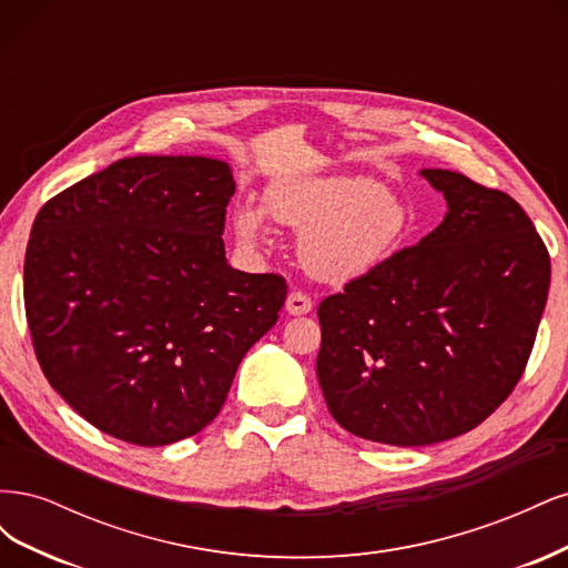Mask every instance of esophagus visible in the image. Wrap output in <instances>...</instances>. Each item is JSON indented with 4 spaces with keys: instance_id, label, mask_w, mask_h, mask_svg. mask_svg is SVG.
<instances>
[{
    "instance_id": "esophagus-1",
    "label": "esophagus",
    "mask_w": 568,
    "mask_h": 568,
    "mask_svg": "<svg viewBox=\"0 0 568 568\" xmlns=\"http://www.w3.org/2000/svg\"><path fill=\"white\" fill-rule=\"evenodd\" d=\"M313 311V301L307 298L301 291H291L286 296V313L288 315H307Z\"/></svg>"
}]
</instances>
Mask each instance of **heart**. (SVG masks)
Masks as SVG:
<instances>
[{
	"label": "heart",
	"mask_w": 568,
	"mask_h": 568,
	"mask_svg": "<svg viewBox=\"0 0 568 568\" xmlns=\"http://www.w3.org/2000/svg\"><path fill=\"white\" fill-rule=\"evenodd\" d=\"M265 213L296 232L305 272L317 282L346 286L386 265L409 234L405 201L363 175L277 180L265 192V211L242 201L232 232L248 251L270 244Z\"/></svg>",
	"instance_id": "heart-1"
}]
</instances>
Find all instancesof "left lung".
I'll return each mask as SVG.
<instances>
[{
    "mask_svg": "<svg viewBox=\"0 0 568 568\" xmlns=\"http://www.w3.org/2000/svg\"><path fill=\"white\" fill-rule=\"evenodd\" d=\"M419 175L448 211L417 246L317 307V379L357 438L415 448L471 432L521 379L549 255L511 196L453 170Z\"/></svg>",
    "mask_w": 568,
    "mask_h": 568,
    "instance_id": "left-lung-1",
    "label": "left lung"
}]
</instances>
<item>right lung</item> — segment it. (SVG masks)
<instances>
[{
	"mask_svg": "<svg viewBox=\"0 0 568 568\" xmlns=\"http://www.w3.org/2000/svg\"><path fill=\"white\" fill-rule=\"evenodd\" d=\"M234 189L220 159H120L32 222V346L51 388L99 432L146 448L199 434L277 322L280 274L227 263Z\"/></svg>",
	"mask_w": 568,
	"mask_h": 568,
	"instance_id": "right-lung-1",
	"label": "right lung"
}]
</instances>
